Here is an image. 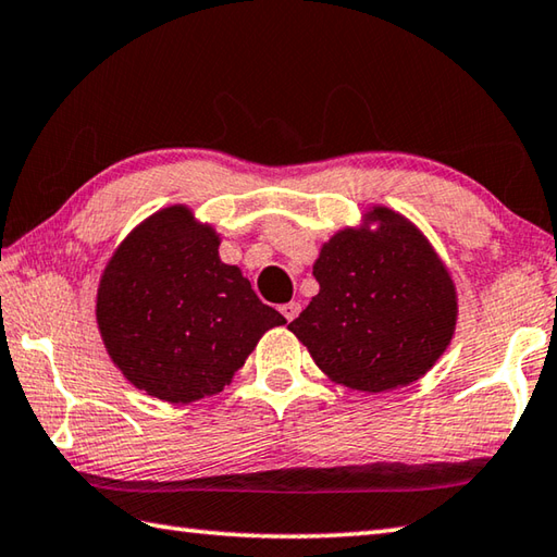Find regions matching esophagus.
Here are the masks:
<instances>
[{
    "label": "esophagus",
    "mask_w": 557,
    "mask_h": 557,
    "mask_svg": "<svg viewBox=\"0 0 557 557\" xmlns=\"http://www.w3.org/2000/svg\"><path fill=\"white\" fill-rule=\"evenodd\" d=\"M281 310V314L283 318H286L288 322H293L298 318V312H300V302H296V300H290V302H286V306H281L278 308Z\"/></svg>",
    "instance_id": "esophagus-1"
}]
</instances>
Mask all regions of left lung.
I'll use <instances>...</instances> for the list:
<instances>
[{"label":"left lung","mask_w":557,"mask_h":557,"mask_svg":"<svg viewBox=\"0 0 557 557\" xmlns=\"http://www.w3.org/2000/svg\"><path fill=\"white\" fill-rule=\"evenodd\" d=\"M324 243L320 293L288 330L334 383L385 393L422 377L456 330V286L429 239L391 208Z\"/></svg>","instance_id":"left-lung-1"}]
</instances>
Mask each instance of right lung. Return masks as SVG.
Segmentation results:
<instances>
[{
	"mask_svg": "<svg viewBox=\"0 0 557 557\" xmlns=\"http://www.w3.org/2000/svg\"><path fill=\"white\" fill-rule=\"evenodd\" d=\"M220 237L186 206L150 215L113 251L97 293L107 351L128 381L164 403L215 395L261 334L286 318L264 306Z\"/></svg>",
	"mask_w": 557,
	"mask_h": 557,
	"instance_id": "add662e5",
	"label": "right lung"
}]
</instances>
